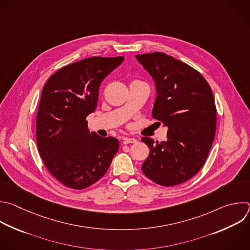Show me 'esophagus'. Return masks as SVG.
Returning a JSON list of instances; mask_svg holds the SVG:
<instances>
[{"label": "esophagus", "mask_w": 250, "mask_h": 250, "mask_svg": "<svg viewBox=\"0 0 250 250\" xmlns=\"http://www.w3.org/2000/svg\"><path fill=\"white\" fill-rule=\"evenodd\" d=\"M137 140L135 138H132V137H125L123 139V143L124 144H129V143H136Z\"/></svg>", "instance_id": "obj_1"}]
</instances>
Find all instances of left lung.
I'll return each mask as SVG.
<instances>
[{"instance_id": "left-lung-1", "label": "left lung", "mask_w": 250, "mask_h": 250, "mask_svg": "<svg viewBox=\"0 0 250 250\" xmlns=\"http://www.w3.org/2000/svg\"><path fill=\"white\" fill-rule=\"evenodd\" d=\"M155 82L152 116L168 127L167 141L141 140L150 148L143 174L163 187L183 184L207 159L216 132V106L205 78L188 64L161 52L136 55Z\"/></svg>"}]
</instances>
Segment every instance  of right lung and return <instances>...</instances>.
Masks as SVG:
<instances>
[{
	"label": "right lung",
	"instance_id": "add662e5",
	"mask_svg": "<svg viewBox=\"0 0 250 250\" xmlns=\"http://www.w3.org/2000/svg\"><path fill=\"white\" fill-rule=\"evenodd\" d=\"M124 60H81L60 68L43 87L36 119L38 151L48 171L69 188L98 182L119 150L117 138L89 132L86 117L97 107L101 82Z\"/></svg>",
	"mask_w": 250,
	"mask_h": 250
}]
</instances>
